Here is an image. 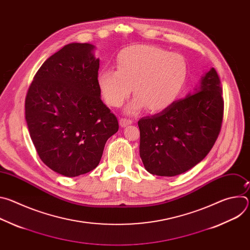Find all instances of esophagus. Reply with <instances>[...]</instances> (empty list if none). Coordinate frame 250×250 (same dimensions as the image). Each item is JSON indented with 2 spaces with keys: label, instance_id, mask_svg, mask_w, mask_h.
Here are the masks:
<instances>
[{
  "label": "esophagus",
  "instance_id": "34e87169",
  "mask_svg": "<svg viewBox=\"0 0 250 250\" xmlns=\"http://www.w3.org/2000/svg\"><path fill=\"white\" fill-rule=\"evenodd\" d=\"M131 124H132V121H131V120H128V119H121V120H120V125H121L122 127H125V126L131 125Z\"/></svg>",
  "mask_w": 250,
  "mask_h": 250
}]
</instances>
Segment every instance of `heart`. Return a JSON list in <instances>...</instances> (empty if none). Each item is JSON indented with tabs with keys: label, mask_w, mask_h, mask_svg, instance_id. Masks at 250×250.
<instances>
[{
	"label": "heart",
	"mask_w": 250,
	"mask_h": 250,
	"mask_svg": "<svg viewBox=\"0 0 250 250\" xmlns=\"http://www.w3.org/2000/svg\"><path fill=\"white\" fill-rule=\"evenodd\" d=\"M117 70L103 68L97 74L99 90L112 106H120L131 91L134 99L125 112L146 106L149 112L166 110L182 92L188 75L186 59L178 53L151 45H135L117 56Z\"/></svg>",
	"instance_id": "heart-1"
}]
</instances>
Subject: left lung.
Instances as JSON below:
<instances>
[{
  "mask_svg": "<svg viewBox=\"0 0 250 250\" xmlns=\"http://www.w3.org/2000/svg\"><path fill=\"white\" fill-rule=\"evenodd\" d=\"M215 68L201 77L193 93L166 110L138 121L139 155L145 168L157 176H177L200 163L221 130L224 100Z\"/></svg>",
  "mask_w": 250,
  "mask_h": 250,
  "instance_id": "8db88e82",
  "label": "left lung"
}]
</instances>
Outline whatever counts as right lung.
Listing matches in <instances>:
<instances>
[{
  "mask_svg": "<svg viewBox=\"0 0 250 250\" xmlns=\"http://www.w3.org/2000/svg\"><path fill=\"white\" fill-rule=\"evenodd\" d=\"M96 46H63L39 69L25 98V121L42 162L54 172L76 177L95 169L106 140L119 130L101 100Z\"/></svg>",
  "mask_w": 250,
  "mask_h": 250,
  "instance_id": "right-lung-1",
  "label": "right lung"
}]
</instances>
